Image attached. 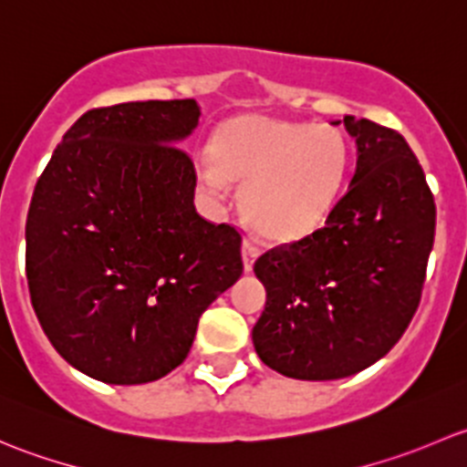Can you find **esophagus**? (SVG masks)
<instances>
[{"instance_id":"obj_1","label":"esophagus","mask_w":467,"mask_h":467,"mask_svg":"<svg viewBox=\"0 0 467 467\" xmlns=\"http://www.w3.org/2000/svg\"><path fill=\"white\" fill-rule=\"evenodd\" d=\"M242 257H244V271H253V264H255L257 257H260V248H257L251 239H246L242 246Z\"/></svg>"}]
</instances>
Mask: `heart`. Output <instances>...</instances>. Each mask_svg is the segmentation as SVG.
Returning a JSON list of instances; mask_svg holds the SVG:
<instances>
[{"label": "heart", "mask_w": 467, "mask_h": 467, "mask_svg": "<svg viewBox=\"0 0 467 467\" xmlns=\"http://www.w3.org/2000/svg\"><path fill=\"white\" fill-rule=\"evenodd\" d=\"M212 160L196 167L201 187L225 203L231 182L242 185L248 225L271 242L314 233L341 196L350 150L341 130L327 124L244 115L212 138Z\"/></svg>", "instance_id": "heart-1"}]
</instances>
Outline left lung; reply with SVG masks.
Here are the masks:
<instances>
[{"mask_svg": "<svg viewBox=\"0 0 467 467\" xmlns=\"http://www.w3.org/2000/svg\"><path fill=\"white\" fill-rule=\"evenodd\" d=\"M357 169L321 230L255 262L266 305L257 357L294 379H341L381 359L411 323L434 246L425 171L395 130L343 117Z\"/></svg>", "mask_w": 467, "mask_h": 467, "instance_id": "obj_1", "label": "left lung"}]
</instances>
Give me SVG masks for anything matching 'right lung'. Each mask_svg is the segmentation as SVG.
I'll return each instance as SVG.
<instances>
[{
	"label": "right lung",
	"instance_id": "add662e5",
	"mask_svg": "<svg viewBox=\"0 0 467 467\" xmlns=\"http://www.w3.org/2000/svg\"><path fill=\"white\" fill-rule=\"evenodd\" d=\"M194 99L88 110L56 146L26 216L31 305L60 357L106 384L185 361L201 314L239 280L242 234L194 207L178 149Z\"/></svg>",
	"mask_w": 467,
	"mask_h": 467
}]
</instances>
